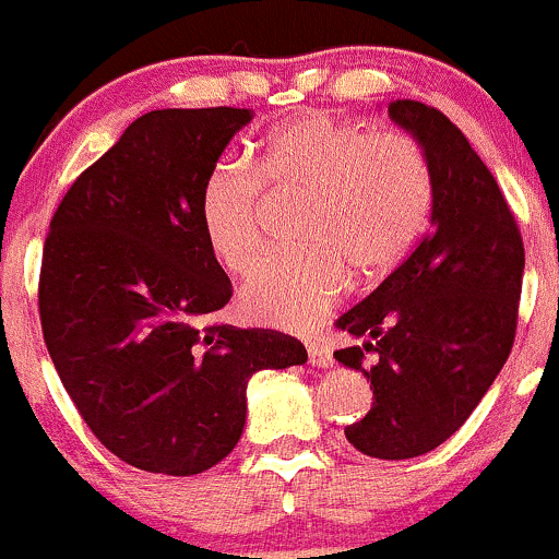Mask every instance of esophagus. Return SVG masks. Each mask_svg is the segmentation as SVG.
I'll list each match as a JSON object with an SVG mask.
<instances>
[{
	"label": "esophagus",
	"mask_w": 559,
	"mask_h": 559,
	"mask_svg": "<svg viewBox=\"0 0 559 559\" xmlns=\"http://www.w3.org/2000/svg\"><path fill=\"white\" fill-rule=\"evenodd\" d=\"M308 359L316 368H330L335 359H332V352L321 341H308Z\"/></svg>",
	"instance_id": "obj_1"
}]
</instances>
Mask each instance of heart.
Masks as SVG:
<instances>
[{
    "label": "heart",
    "instance_id": "heart-1",
    "mask_svg": "<svg viewBox=\"0 0 559 559\" xmlns=\"http://www.w3.org/2000/svg\"><path fill=\"white\" fill-rule=\"evenodd\" d=\"M308 197L289 257L253 270L240 311L259 324L306 330L348 289L386 278L425 235L436 200L430 156L405 129H373L332 116H306L275 129L253 173L218 162L197 194L211 257L246 275L264 243V197Z\"/></svg>",
    "mask_w": 559,
    "mask_h": 559
}]
</instances>
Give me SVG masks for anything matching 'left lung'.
Here are the masks:
<instances>
[{
	"label": "left lung",
	"instance_id": "8db88e82",
	"mask_svg": "<svg viewBox=\"0 0 559 559\" xmlns=\"http://www.w3.org/2000/svg\"><path fill=\"white\" fill-rule=\"evenodd\" d=\"M389 116L430 156L432 227L379 289L335 321L365 337L335 359L362 370L373 389L368 414L346 427L348 443L379 460H408L452 438L509 359L524 246L495 175L438 107L394 99Z\"/></svg>",
	"mask_w": 559,
	"mask_h": 559
}]
</instances>
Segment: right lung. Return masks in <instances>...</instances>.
<instances>
[{
  "instance_id": "1",
  "label": "right lung",
  "mask_w": 559,
  "mask_h": 559,
  "mask_svg": "<svg viewBox=\"0 0 559 559\" xmlns=\"http://www.w3.org/2000/svg\"><path fill=\"white\" fill-rule=\"evenodd\" d=\"M246 107H167L127 127L50 218L39 321L53 368L107 452L194 476L235 449L257 370L308 359L297 337L211 324L233 284L197 218L205 173Z\"/></svg>"
}]
</instances>
